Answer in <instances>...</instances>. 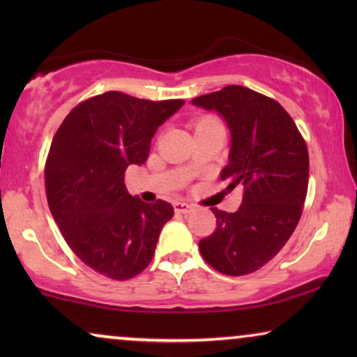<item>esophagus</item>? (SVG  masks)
Listing matches in <instances>:
<instances>
[{
	"label": "esophagus",
	"instance_id": "esophagus-1",
	"mask_svg": "<svg viewBox=\"0 0 357 357\" xmlns=\"http://www.w3.org/2000/svg\"><path fill=\"white\" fill-rule=\"evenodd\" d=\"M174 209H175V213H177V214H190L193 211V206H192V204H188V203L177 202L174 204Z\"/></svg>",
	"mask_w": 357,
	"mask_h": 357
}]
</instances>
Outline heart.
<instances>
[{
    "label": "heart",
    "mask_w": 357,
    "mask_h": 357,
    "mask_svg": "<svg viewBox=\"0 0 357 357\" xmlns=\"http://www.w3.org/2000/svg\"><path fill=\"white\" fill-rule=\"evenodd\" d=\"M204 126H222V123L216 119V116H213V115L202 116V119H198L197 121H195V130L204 128Z\"/></svg>",
    "instance_id": "obj_1"
}]
</instances>
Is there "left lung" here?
Returning a JSON list of instances; mask_svg holds the SVG:
<instances>
[{
    "label": "left lung",
    "mask_w": 357,
    "mask_h": 357,
    "mask_svg": "<svg viewBox=\"0 0 357 357\" xmlns=\"http://www.w3.org/2000/svg\"><path fill=\"white\" fill-rule=\"evenodd\" d=\"M192 102L227 121L231 153L221 180L243 188L236 213L211 208L216 231L199 241V252L222 275H250L278 255L299 222L309 187L305 139L280 102L248 87L226 86Z\"/></svg>",
    "instance_id": "obj_1"
}]
</instances>
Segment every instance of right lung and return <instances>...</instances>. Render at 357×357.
Returning a JSON list of instances; mask_svg holds the SVG:
<instances>
[{"instance_id":"right-lung-1","label":"right lung","mask_w":357,"mask_h":357,"mask_svg":"<svg viewBox=\"0 0 357 357\" xmlns=\"http://www.w3.org/2000/svg\"><path fill=\"white\" fill-rule=\"evenodd\" d=\"M182 99L146 100L109 91L77 104L53 136L45 162L52 216L76 257L110 280H131L153 260L172 204L131 197L128 165H141L151 139Z\"/></svg>"}]
</instances>
